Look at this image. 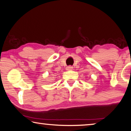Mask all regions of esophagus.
<instances>
[{
  "mask_svg": "<svg viewBox=\"0 0 131 131\" xmlns=\"http://www.w3.org/2000/svg\"><path fill=\"white\" fill-rule=\"evenodd\" d=\"M73 69V67H72V66H68V67H67V68H66V70H67V71H69V70H72Z\"/></svg>",
  "mask_w": 131,
  "mask_h": 131,
  "instance_id": "esophagus-1",
  "label": "esophagus"
}]
</instances>
